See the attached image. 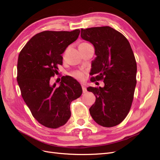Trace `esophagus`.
I'll use <instances>...</instances> for the list:
<instances>
[{"instance_id":"obj_1","label":"esophagus","mask_w":160,"mask_h":160,"mask_svg":"<svg viewBox=\"0 0 160 160\" xmlns=\"http://www.w3.org/2000/svg\"><path fill=\"white\" fill-rule=\"evenodd\" d=\"M82 89H83V92L84 93H86L87 91H87L86 87H85V85H82Z\"/></svg>"}]
</instances>
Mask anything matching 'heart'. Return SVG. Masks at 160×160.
<instances>
[{
  "label": "heart",
  "mask_w": 160,
  "mask_h": 160,
  "mask_svg": "<svg viewBox=\"0 0 160 160\" xmlns=\"http://www.w3.org/2000/svg\"><path fill=\"white\" fill-rule=\"evenodd\" d=\"M89 45V43H87V42H82L81 44H79V48L81 47H86V46H88ZM71 75L74 77L75 79H77V80H79V81H83L85 79V72L83 71H73L71 74Z\"/></svg>",
  "instance_id": "1"
}]
</instances>
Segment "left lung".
Here are the masks:
<instances>
[{"label": "left lung", "mask_w": 160, "mask_h": 160, "mask_svg": "<svg viewBox=\"0 0 160 160\" xmlns=\"http://www.w3.org/2000/svg\"><path fill=\"white\" fill-rule=\"evenodd\" d=\"M81 37L90 42L97 56L91 63V81L103 80V88L89 87L96 97L89 112L101 126L113 127L126 118L136 85L137 64L128 40L110 27L81 28Z\"/></svg>", "instance_id": "left-lung-1"}]
</instances>
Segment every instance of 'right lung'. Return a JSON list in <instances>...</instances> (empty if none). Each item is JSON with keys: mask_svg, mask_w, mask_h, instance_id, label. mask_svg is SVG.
I'll return each mask as SVG.
<instances>
[{"mask_svg": "<svg viewBox=\"0 0 160 160\" xmlns=\"http://www.w3.org/2000/svg\"><path fill=\"white\" fill-rule=\"evenodd\" d=\"M79 33V29L43 31L33 36L19 53L17 79L21 95L33 117L47 128L65 125L71 115V101L82 94L81 85L70 76L62 77L58 87L50 83L57 65H62L61 54Z\"/></svg>", "mask_w": 160, "mask_h": 160, "instance_id": "1", "label": "right lung"}]
</instances>
